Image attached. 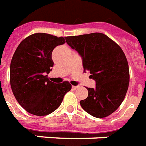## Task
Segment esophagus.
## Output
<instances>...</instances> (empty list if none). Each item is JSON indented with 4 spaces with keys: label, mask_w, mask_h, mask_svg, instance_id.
<instances>
[{
    "label": "esophagus",
    "mask_w": 146,
    "mask_h": 146,
    "mask_svg": "<svg viewBox=\"0 0 146 146\" xmlns=\"http://www.w3.org/2000/svg\"><path fill=\"white\" fill-rule=\"evenodd\" d=\"M78 86H72V88H73V90H76L77 88H78Z\"/></svg>",
    "instance_id": "34e87169"
}]
</instances>
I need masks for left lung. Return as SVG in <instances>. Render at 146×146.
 I'll return each mask as SVG.
<instances>
[{"label": "left lung", "mask_w": 146, "mask_h": 146, "mask_svg": "<svg viewBox=\"0 0 146 146\" xmlns=\"http://www.w3.org/2000/svg\"><path fill=\"white\" fill-rule=\"evenodd\" d=\"M81 56L84 71L96 82L87 88L88 97L80 100L82 108L95 117H105L117 110L129 84V69L124 52L106 35L99 32L65 37Z\"/></svg>", "instance_id": "left-lung-1"}]
</instances>
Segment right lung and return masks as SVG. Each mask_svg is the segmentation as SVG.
<instances>
[{
    "instance_id": "1",
    "label": "right lung",
    "mask_w": 146,
    "mask_h": 146,
    "mask_svg": "<svg viewBox=\"0 0 146 146\" xmlns=\"http://www.w3.org/2000/svg\"><path fill=\"white\" fill-rule=\"evenodd\" d=\"M65 42L63 37L35 33L21 41L13 55L10 66L11 87L17 101L30 114H51L72 88L68 81L56 84L47 75L54 64L52 50Z\"/></svg>"
}]
</instances>
